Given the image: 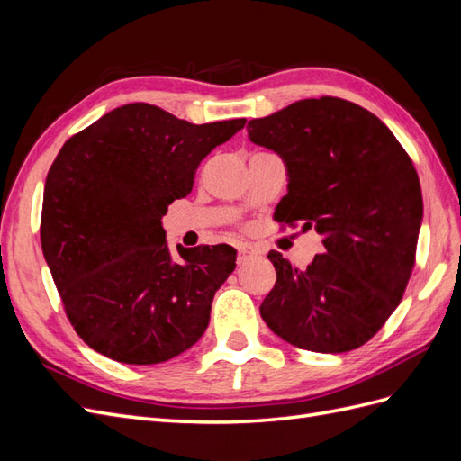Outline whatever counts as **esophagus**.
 Listing matches in <instances>:
<instances>
[{
  "label": "esophagus",
  "instance_id": "1",
  "mask_svg": "<svg viewBox=\"0 0 461 461\" xmlns=\"http://www.w3.org/2000/svg\"><path fill=\"white\" fill-rule=\"evenodd\" d=\"M258 256V249L256 248H249V246H240L239 248V265H246L252 261Z\"/></svg>",
  "mask_w": 461,
  "mask_h": 461
}]
</instances>
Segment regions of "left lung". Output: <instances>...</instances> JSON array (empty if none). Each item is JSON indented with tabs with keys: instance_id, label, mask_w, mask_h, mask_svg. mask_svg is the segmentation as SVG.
Returning a JSON list of instances; mask_svg holds the SVG:
<instances>
[{
	"instance_id": "8db88e82",
	"label": "left lung",
	"mask_w": 461,
	"mask_h": 461,
	"mask_svg": "<svg viewBox=\"0 0 461 461\" xmlns=\"http://www.w3.org/2000/svg\"><path fill=\"white\" fill-rule=\"evenodd\" d=\"M248 138L286 165L275 219L315 227L325 246L305 269L269 252L263 321L302 350H356L398 308L415 263L423 198L410 156L371 111L330 95L252 119Z\"/></svg>"
}]
</instances>
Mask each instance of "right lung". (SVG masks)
Returning a JSON list of instances; mask_svg holds the SVG:
<instances>
[{
  "label": "right lung",
  "mask_w": 461,
  "mask_h": 461,
  "mask_svg": "<svg viewBox=\"0 0 461 461\" xmlns=\"http://www.w3.org/2000/svg\"><path fill=\"white\" fill-rule=\"evenodd\" d=\"M246 119L192 124L158 105H121L63 144L41 205V249L65 313L92 350L129 366L200 340L236 249L176 246L161 217L188 196L200 161Z\"/></svg>",
  "instance_id": "right-lung-1"
}]
</instances>
